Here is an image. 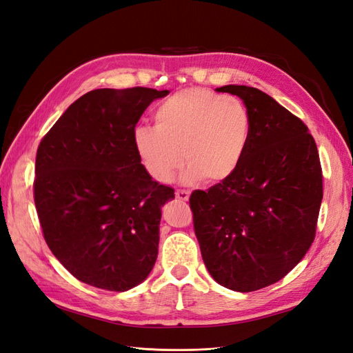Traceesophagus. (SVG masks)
I'll return each instance as SVG.
<instances>
[{
	"instance_id": "esophagus-1",
	"label": "esophagus",
	"mask_w": 353,
	"mask_h": 353,
	"mask_svg": "<svg viewBox=\"0 0 353 353\" xmlns=\"http://www.w3.org/2000/svg\"><path fill=\"white\" fill-rule=\"evenodd\" d=\"M175 196H176L178 200L187 201L188 197H190V191H188V190H176V191H175Z\"/></svg>"
}]
</instances>
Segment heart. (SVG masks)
Segmentation results:
<instances>
[{
  "label": "heart",
  "mask_w": 353,
  "mask_h": 353,
  "mask_svg": "<svg viewBox=\"0 0 353 353\" xmlns=\"http://www.w3.org/2000/svg\"><path fill=\"white\" fill-rule=\"evenodd\" d=\"M156 126H137L134 147L147 174L168 183L175 170L185 183H222L237 172L248 152L252 116L237 97L205 88L183 90L154 112Z\"/></svg>",
  "instance_id": "b5f03b06"
}]
</instances>
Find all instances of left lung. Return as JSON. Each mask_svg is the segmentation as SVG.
Segmentation results:
<instances>
[{
    "instance_id": "8db88e82",
    "label": "left lung",
    "mask_w": 353,
    "mask_h": 353,
    "mask_svg": "<svg viewBox=\"0 0 353 353\" xmlns=\"http://www.w3.org/2000/svg\"><path fill=\"white\" fill-rule=\"evenodd\" d=\"M218 92L240 97L252 116L237 172L190 196L201 258L213 280L234 292L280 281L314 243L323 169L307 126L268 94L245 85Z\"/></svg>"
}]
</instances>
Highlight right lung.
<instances>
[{"label":"right lung","instance_id":"right-lung-1","mask_svg":"<svg viewBox=\"0 0 353 353\" xmlns=\"http://www.w3.org/2000/svg\"><path fill=\"white\" fill-rule=\"evenodd\" d=\"M168 92L90 91L38 145L34 200L42 234L85 284L126 292L153 270L162 206L175 194L147 174L132 135L148 104Z\"/></svg>","mask_w":353,"mask_h":353}]
</instances>
